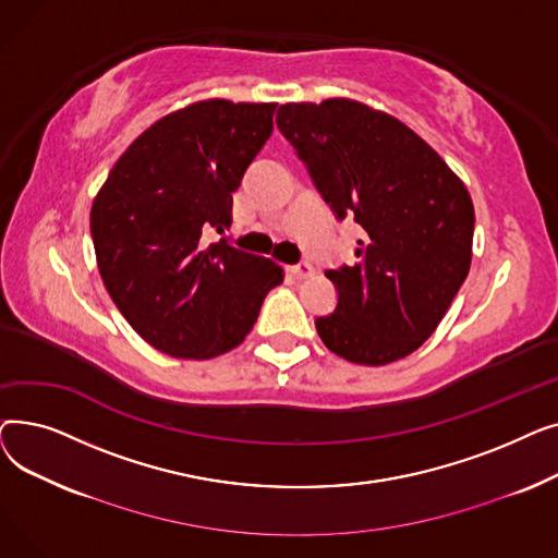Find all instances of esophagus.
<instances>
[{"label":"esophagus","instance_id":"1","mask_svg":"<svg viewBox=\"0 0 558 558\" xmlns=\"http://www.w3.org/2000/svg\"><path fill=\"white\" fill-rule=\"evenodd\" d=\"M287 271L294 276V278H307V276H312L314 274V267L310 262H299V264H291V267H287Z\"/></svg>","mask_w":558,"mask_h":558}]
</instances>
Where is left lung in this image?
I'll list each match as a JSON object with an SVG mask.
<instances>
[{"instance_id":"obj_1","label":"left lung","mask_w":558,"mask_h":558,"mask_svg":"<svg viewBox=\"0 0 558 558\" xmlns=\"http://www.w3.org/2000/svg\"><path fill=\"white\" fill-rule=\"evenodd\" d=\"M276 124L335 217L364 230L357 259L326 271L339 299L314 320L320 341L366 366L414 353L471 269V194L412 129L360 101L284 104Z\"/></svg>"}]
</instances>
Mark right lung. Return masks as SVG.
<instances>
[{
    "instance_id": "obj_1",
    "label": "right lung",
    "mask_w": 558,
    "mask_h": 558,
    "mask_svg": "<svg viewBox=\"0 0 558 558\" xmlns=\"http://www.w3.org/2000/svg\"><path fill=\"white\" fill-rule=\"evenodd\" d=\"M276 104L198 101L146 129L90 213L99 274L131 328L160 353L210 360L253 330L276 262L205 232L232 223V192L271 137Z\"/></svg>"
}]
</instances>
